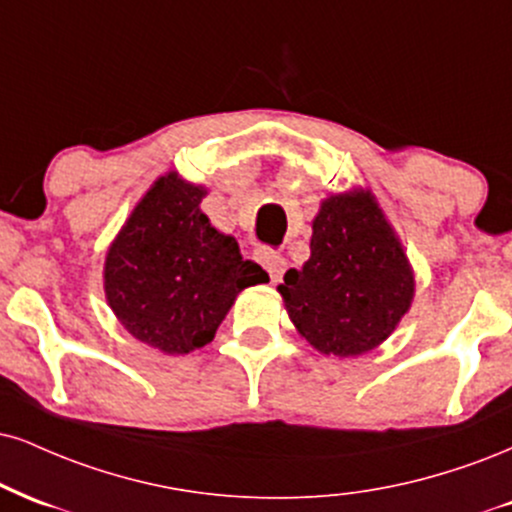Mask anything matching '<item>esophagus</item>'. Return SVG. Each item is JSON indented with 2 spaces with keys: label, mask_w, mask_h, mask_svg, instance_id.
Here are the masks:
<instances>
[{
  "label": "esophagus",
  "mask_w": 512,
  "mask_h": 512,
  "mask_svg": "<svg viewBox=\"0 0 512 512\" xmlns=\"http://www.w3.org/2000/svg\"><path fill=\"white\" fill-rule=\"evenodd\" d=\"M255 260L267 269V274L272 276V281H279L283 272H286V260H283L281 252H276L272 248H260L255 252Z\"/></svg>",
  "instance_id": "obj_1"
}]
</instances>
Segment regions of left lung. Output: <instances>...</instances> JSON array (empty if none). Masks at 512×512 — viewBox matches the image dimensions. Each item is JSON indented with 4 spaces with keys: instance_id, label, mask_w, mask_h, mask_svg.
I'll return each mask as SVG.
<instances>
[{
    "instance_id": "obj_1",
    "label": "left lung",
    "mask_w": 512,
    "mask_h": 512,
    "mask_svg": "<svg viewBox=\"0 0 512 512\" xmlns=\"http://www.w3.org/2000/svg\"><path fill=\"white\" fill-rule=\"evenodd\" d=\"M288 317L312 348L355 357L384 343L415 295L400 238L369 190L329 195L312 221L310 260L279 286Z\"/></svg>"
}]
</instances>
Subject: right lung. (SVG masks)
<instances>
[{
  "label": "right lung",
  "mask_w": 512,
  "mask_h": 512,
  "mask_svg": "<svg viewBox=\"0 0 512 512\" xmlns=\"http://www.w3.org/2000/svg\"><path fill=\"white\" fill-rule=\"evenodd\" d=\"M207 190L176 171L135 205L104 260V295L133 338L166 355L207 346L243 288L269 279L209 224Z\"/></svg>",
  "instance_id": "1"
}]
</instances>
